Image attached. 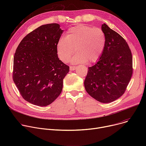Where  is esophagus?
<instances>
[{"label": "esophagus", "mask_w": 146, "mask_h": 146, "mask_svg": "<svg viewBox=\"0 0 146 146\" xmlns=\"http://www.w3.org/2000/svg\"><path fill=\"white\" fill-rule=\"evenodd\" d=\"M76 68V67H75V66H70V70L71 71L74 70Z\"/></svg>", "instance_id": "esophagus-1"}]
</instances>
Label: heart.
I'll return each mask as SVG.
<instances>
[{"mask_svg": "<svg viewBox=\"0 0 146 146\" xmlns=\"http://www.w3.org/2000/svg\"><path fill=\"white\" fill-rule=\"evenodd\" d=\"M106 36L103 31L85 25H79L69 28L65 37H61L57 44L59 58L63 62L67 61L75 51L72 58L73 64L94 63L104 51Z\"/></svg>", "mask_w": 146, "mask_h": 146, "instance_id": "heart-1", "label": "heart"}]
</instances>
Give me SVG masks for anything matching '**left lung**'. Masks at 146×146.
<instances>
[{"instance_id": "1", "label": "left lung", "mask_w": 146, "mask_h": 146, "mask_svg": "<svg viewBox=\"0 0 146 146\" xmlns=\"http://www.w3.org/2000/svg\"><path fill=\"white\" fill-rule=\"evenodd\" d=\"M106 36L102 55L88 68L84 82L88 94L98 101L110 103L122 95L133 74V58L125 40L106 24L102 25Z\"/></svg>"}]
</instances>
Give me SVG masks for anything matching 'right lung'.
Returning <instances> with one entry per match:
<instances>
[{"label": "right lung", "mask_w": 146, "mask_h": 146, "mask_svg": "<svg viewBox=\"0 0 146 146\" xmlns=\"http://www.w3.org/2000/svg\"><path fill=\"white\" fill-rule=\"evenodd\" d=\"M63 30L58 24L40 26L19 43L13 58V80L25 101L40 106L54 101L69 67L59 60L57 44Z\"/></svg>", "instance_id": "add662e5"}]
</instances>
